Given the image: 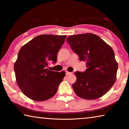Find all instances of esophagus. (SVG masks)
<instances>
[{
	"label": "esophagus",
	"instance_id": "34e87169",
	"mask_svg": "<svg viewBox=\"0 0 129 129\" xmlns=\"http://www.w3.org/2000/svg\"><path fill=\"white\" fill-rule=\"evenodd\" d=\"M65 72H66V75H69L70 74L72 73L71 72H68V71H66Z\"/></svg>",
	"mask_w": 129,
	"mask_h": 129
}]
</instances>
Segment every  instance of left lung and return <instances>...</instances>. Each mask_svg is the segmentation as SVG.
Returning a JSON list of instances; mask_svg holds the SVG:
<instances>
[{
  "instance_id": "left-lung-1",
  "label": "left lung",
  "mask_w": 129,
  "mask_h": 129,
  "mask_svg": "<svg viewBox=\"0 0 129 129\" xmlns=\"http://www.w3.org/2000/svg\"><path fill=\"white\" fill-rule=\"evenodd\" d=\"M80 61H85L84 72H76L72 85L78 97L95 100L103 96L116 80L118 64L110 46L96 35L87 33L69 36L67 39Z\"/></svg>"
}]
</instances>
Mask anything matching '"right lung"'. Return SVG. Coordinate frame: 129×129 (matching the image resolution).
<instances>
[{
	"instance_id": "add662e5",
	"label": "right lung",
	"mask_w": 129,
	"mask_h": 129,
	"mask_svg": "<svg viewBox=\"0 0 129 129\" xmlns=\"http://www.w3.org/2000/svg\"><path fill=\"white\" fill-rule=\"evenodd\" d=\"M66 35H41L21 48L14 65L17 84L24 94L36 101L51 99L65 77L64 71H52L47 67L57 61V54Z\"/></svg>"
}]
</instances>
